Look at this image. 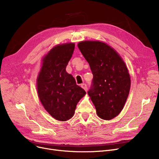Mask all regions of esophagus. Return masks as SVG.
<instances>
[{
  "label": "esophagus",
  "instance_id": "34e87169",
  "mask_svg": "<svg viewBox=\"0 0 159 159\" xmlns=\"http://www.w3.org/2000/svg\"><path fill=\"white\" fill-rule=\"evenodd\" d=\"M81 87H82L83 89H84L86 91H87L88 88H87V86H86V84H81Z\"/></svg>",
  "mask_w": 159,
  "mask_h": 159
}]
</instances>
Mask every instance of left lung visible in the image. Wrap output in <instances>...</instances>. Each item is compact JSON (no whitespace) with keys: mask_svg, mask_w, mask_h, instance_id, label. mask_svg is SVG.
Segmentation results:
<instances>
[{"mask_svg":"<svg viewBox=\"0 0 159 159\" xmlns=\"http://www.w3.org/2000/svg\"><path fill=\"white\" fill-rule=\"evenodd\" d=\"M93 75L88 92L98 117L109 120L119 115L129 95L131 79L127 66L115 49L101 41L77 44Z\"/></svg>","mask_w":159,"mask_h":159,"instance_id":"left-lung-1","label":"left lung"}]
</instances>
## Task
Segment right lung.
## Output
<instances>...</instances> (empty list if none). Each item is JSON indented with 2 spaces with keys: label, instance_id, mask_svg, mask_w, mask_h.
<instances>
[{
  "label": "right lung",
  "instance_id": "right-lung-1",
  "mask_svg": "<svg viewBox=\"0 0 159 159\" xmlns=\"http://www.w3.org/2000/svg\"><path fill=\"white\" fill-rule=\"evenodd\" d=\"M74 49L73 43L53 47L42 59L37 79V93L42 105L59 121L73 117L77 103L86 93L76 84L72 75L66 71Z\"/></svg>",
  "mask_w": 159,
  "mask_h": 159
}]
</instances>
